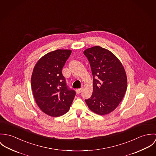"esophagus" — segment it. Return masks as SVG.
I'll return each instance as SVG.
<instances>
[{
  "mask_svg": "<svg viewBox=\"0 0 156 156\" xmlns=\"http://www.w3.org/2000/svg\"><path fill=\"white\" fill-rule=\"evenodd\" d=\"M83 90V88H78V89H76V91L77 93V94H80L82 91V90Z\"/></svg>",
  "mask_w": 156,
  "mask_h": 156,
  "instance_id": "1",
  "label": "esophagus"
}]
</instances>
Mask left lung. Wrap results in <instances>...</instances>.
Returning a JSON list of instances; mask_svg holds the SVG:
<instances>
[{
    "label": "left lung",
    "mask_w": 156,
    "mask_h": 156,
    "mask_svg": "<svg viewBox=\"0 0 156 156\" xmlns=\"http://www.w3.org/2000/svg\"><path fill=\"white\" fill-rule=\"evenodd\" d=\"M93 76V94L86 102L89 109L104 115L121 102L127 89V76L119 58L110 51L95 46L84 51Z\"/></svg>",
    "instance_id": "8db88e82"
}]
</instances>
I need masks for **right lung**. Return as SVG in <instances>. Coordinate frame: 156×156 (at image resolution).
Listing matches in <instances>:
<instances>
[{"instance_id": "add662e5", "label": "right lung", "mask_w": 156, "mask_h": 156, "mask_svg": "<svg viewBox=\"0 0 156 156\" xmlns=\"http://www.w3.org/2000/svg\"><path fill=\"white\" fill-rule=\"evenodd\" d=\"M70 50H57L41 57L35 65L31 86L35 101L46 114L59 117L69 109L76 93L67 86L62 69Z\"/></svg>"}]
</instances>
